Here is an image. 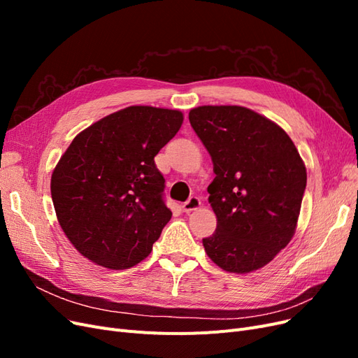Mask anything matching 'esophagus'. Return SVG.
I'll use <instances>...</instances> for the list:
<instances>
[{"label":"esophagus","mask_w":358,"mask_h":358,"mask_svg":"<svg viewBox=\"0 0 358 358\" xmlns=\"http://www.w3.org/2000/svg\"><path fill=\"white\" fill-rule=\"evenodd\" d=\"M200 206H201V200L197 196H192L185 203H183L182 209H183V212H192V210H197Z\"/></svg>","instance_id":"esophagus-1"}]
</instances>
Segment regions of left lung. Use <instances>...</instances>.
<instances>
[{"instance_id": "obj_1", "label": "left lung", "mask_w": 358, "mask_h": 358, "mask_svg": "<svg viewBox=\"0 0 358 358\" xmlns=\"http://www.w3.org/2000/svg\"><path fill=\"white\" fill-rule=\"evenodd\" d=\"M189 122L213 162L209 203L216 230L203 239L212 262L230 273L264 267L296 233L306 167L289 136L242 106H200Z\"/></svg>"}]
</instances>
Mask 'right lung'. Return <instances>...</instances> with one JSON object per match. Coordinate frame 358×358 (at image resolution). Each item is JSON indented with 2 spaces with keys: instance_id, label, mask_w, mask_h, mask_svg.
<instances>
[{
  "instance_id": "obj_1",
  "label": "right lung",
  "mask_w": 358,
  "mask_h": 358,
  "mask_svg": "<svg viewBox=\"0 0 358 358\" xmlns=\"http://www.w3.org/2000/svg\"><path fill=\"white\" fill-rule=\"evenodd\" d=\"M179 110L129 106L73 138L53 169L62 231L92 263L124 270L145 259L171 218L155 155L176 136Z\"/></svg>"
}]
</instances>
